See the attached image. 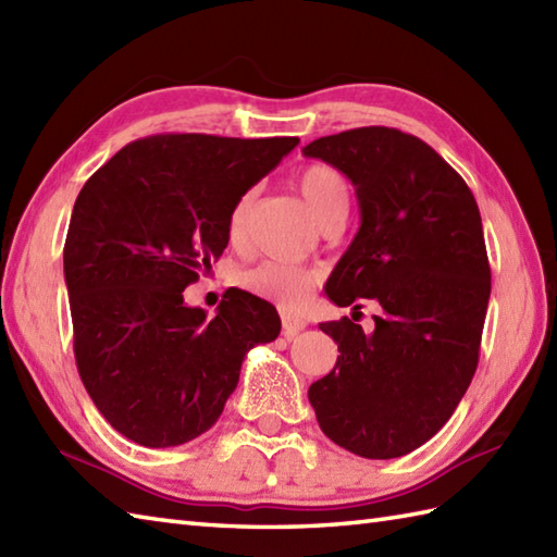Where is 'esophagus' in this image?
Segmentation results:
<instances>
[{
	"mask_svg": "<svg viewBox=\"0 0 557 557\" xmlns=\"http://www.w3.org/2000/svg\"><path fill=\"white\" fill-rule=\"evenodd\" d=\"M306 327V321H301L299 315H289V313H282V335L287 339L297 337L301 330Z\"/></svg>",
	"mask_w": 557,
	"mask_h": 557,
	"instance_id": "esophagus-1",
	"label": "esophagus"
}]
</instances>
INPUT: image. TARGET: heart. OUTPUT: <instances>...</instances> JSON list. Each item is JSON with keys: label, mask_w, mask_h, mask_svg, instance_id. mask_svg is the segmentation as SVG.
Wrapping results in <instances>:
<instances>
[{"label": "heart", "mask_w": 557, "mask_h": 557, "mask_svg": "<svg viewBox=\"0 0 557 557\" xmlns=\"http://www.w3.org/2000/svg\"><path fill=\"white\" fill-rule=\"evenodd\" d=\"M297 186L306 200V206L311 208L313 218L318 222L327 220L335 212H347L349 206V188L347 180L342 176L339 170L330 168L323 162L306 164V168L297 174ZM256 191H246L244 196L236 198L227 215V234L234 244L242 242L248 212H251ZM318 272L306 268H294L285 263H260L251 270H244L239 275V285L256 294V297L265 299L270 304L280 306L285 311H299L309 299V292L315 287Z\"/></svg>", "instance_id": "heart-1"}]
</instances>
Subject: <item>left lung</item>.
Wrapping results in <instances>:
<instances>
[{"label": "left lung", "mask_w": 557, "mask_h": 557, "mask_svg": "<svg viewBox=\"0 0 557 557\" xmlns=\"http://www.w3.org/2000/svg\"><path fill=\"white\" fill-rule=\"evenodd\" d=\"M304 156L347 174L361 208V227L327 280L330 301L383 306L371 335L349 318L321 323L339 357L309 401L321 431L349 453L409 455L453 417L479 366L491 265L476 198L429 144L399 128H349Z\"/></svg>", "instance_id": "1"}]
</instances>
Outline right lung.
<instances>
[{
    "label": "right lung",
    "instance_id": "obj_1",
    "mask_svg": "<svg viewBox=\"0 0 557 557\" xmlns=\"http://www.w3.org/2000/svg\"><path fill=\"white\" fill-rule=\"evenodd\" d=\"M297 144L158 134L124 146L81 188L64 244L76 366L128 441L172 447L206 433L246 351L280 335L275 306L253 294L222 299L208 321L182 292L227 248L236 198Z\"/></svg>",
    "mask_w": 557,
    "mask_h": 557
}]
</instances>
